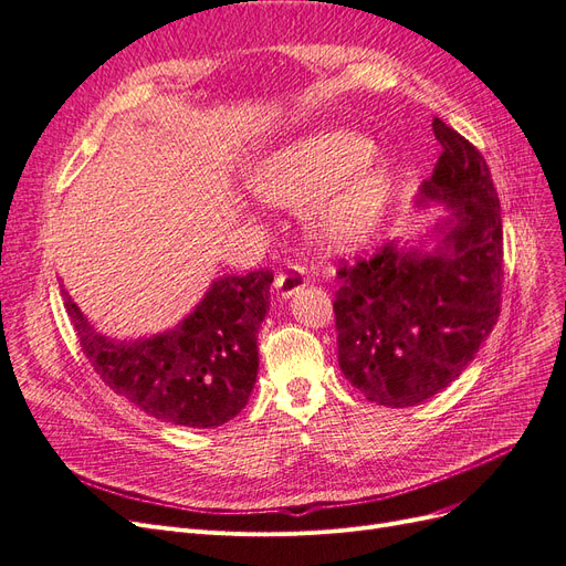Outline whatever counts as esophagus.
I'll return each mask as SVG.
<instances>
[{
  "instance_id": "1",
  "label": "esophagus",
  "mask_w": 566,
  "mask_h": 566,
  "mask_svg": "<svg viewBox=\"0 0 566 566\" xmlns=\"http://www.w3.org/2000/svg\"><path fill=\"white\" fill-rule=\"evenodd\" d=\"M276 293H279V297L281 300H287V297H293L297 290H302L304 285H306V276H304V269H300V266H290V269H285V271H281L279 276H276Z\"/></svg>"
}]
</instances>
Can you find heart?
Instances as JSON below:
<instances>
[{
	"instance_id": "obj_1",
	"label": "heart",
	"mask_w": 566,
	"mask_h": 566,
	"mask_svg": "<svg viewBox=\"0 0 566 566\" xmlns=\"http://www.w3.org/2000/svg\"><path fill=\"white\" fill-rule=\"evenodd\" d=\"M361 134L323 129L290 139L254 165L252 188L279 205H306L312 243L331 254L361 248L380 227L391 177Z\"/></svg>"
}]
</instances>
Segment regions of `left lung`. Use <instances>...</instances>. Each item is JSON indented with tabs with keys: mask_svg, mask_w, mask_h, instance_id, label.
<instances>
[{
	"mask_svg": "<svg viewBox=\"0 0 566 566\" xmlns=\"http://www.w3.org/2000/svg\"><path fill=\"white\" fill-rule=\"evenodd\" d=\"M432 129L443 153L416 205L449 214L420 241H391L337 271L339 370L389 408L418 406L460 378L501 314L503 221L489 165L443 119Z\"/></svg>",
	"mask_w": 566,
	"mask_h": 566,
	"instance_id": "obj_1",
	"label": "left lung"
}]
</instances>
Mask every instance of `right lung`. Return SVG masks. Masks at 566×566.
Segmentation results:
<instances>
[{
	"label": "right lung",
	"instance_id": "add662e5",
	"mask_svg": "<svg viewBox=\"0 0 566 566\" xmlns=\"http://www.w3.org/2000/svg\"><path fill=\"white\" fill-rule=\"evenodd\" d=\"M271 283V271L217 279L175 328L139 339L98 333L63 285L61 295L82 352L115 394L150 418L208 430L235 418L250 399Z\"/></svg>",
	"mask_w": 566,
	"mask_h": 566
}]
</instances>
